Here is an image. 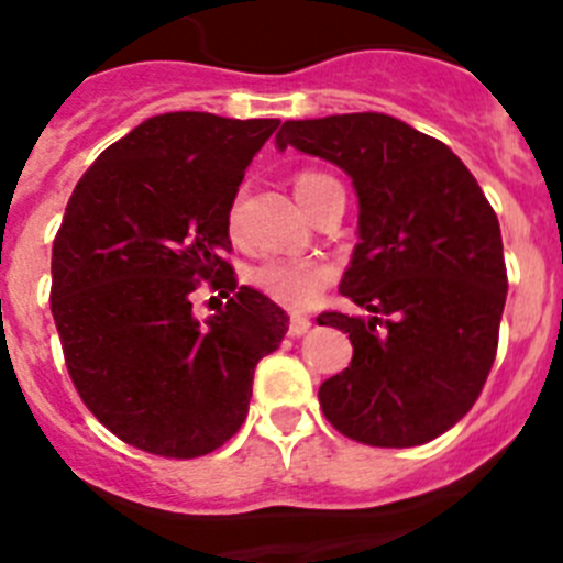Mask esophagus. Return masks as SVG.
I'll use <instances>...</instances> for the list:
<instances>
[{
	"mask_svg": "<svg viewBox=\"0 0 563 563\" xmlns=\"http://www.w3.org/2000/svg\"><path fill=\"white\" fill-rule=\"evenodd\" d=\"M309 327H312V321H309L307 316H292L287 334H290V338H301V334L309 332Z\"/></svg>",
	"mask_w": 563,
	"mask_h": 563,
	"instance_id": "obj_1",
	"label": "esophagus"
}]
</instances>
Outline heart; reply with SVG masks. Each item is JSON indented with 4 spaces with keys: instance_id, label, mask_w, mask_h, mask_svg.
Returning <instances> with one entry per match:
<instances>
[{
    "instance_id": "1",
    "label": "heart",
    "mask_w": 563,
    "mask_h": 563,
    "mask_svg": "<svg viewBox=\"0 0 563 563\" xmlns=\"http://www.w3.org/2000/svg\"><path fill=\"white\" fill-rule=\"evenodd\" d=\"M327 180L321 173H303L296 178V198L303 206V198L316 184ZM236 218L240 209H231L229 225L236 231ZM334 278V267L327 260L318 256H267V260L256 262L245 271V282L254 287L256 292L267 296L271 301L282 303L290 309H303L309 303H316L318 296L329 287Z\"/></svg>"
}]
</instances>
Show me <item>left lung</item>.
Segmentation results:
<instances>
[{
  "label": "left lung",
  "instance_id": "obj_1",
  "mask_svg": "<svg viewBox=\"0 0 563 563\" xmlns=\"http://www.w3.org/2000/svg\"><path fill=\"white\" fill-rule=\"evenodd\" d=\"M276 147L338 164L360 200L340 292L371 318H318L354 345L318 390L323 416L368 446L432 441L472 410L497 354L508 276L492 203L446 144L388 113L290 120Z\"/></svg>",
  "mask_w": 563,
  "mask_h": 563
}]
</instances>
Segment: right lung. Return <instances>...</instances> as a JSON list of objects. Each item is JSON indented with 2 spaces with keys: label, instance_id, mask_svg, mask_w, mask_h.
<instances>
[{
  "label": "right lung",
  "instance_id": "1",
  "mask_svg": "<svg viewBox=\"0 0 563 563\" xmlns=\"http://www.w3.org/2000/svg\"><path fill=\"white\" fill-rule=\"evenodd\" d=\"M278 120L158 113L100 153L53 245V318L77 394L136 450L200 457L242 427L287 312L236 285L229 214ZM200 280L230 298L200 324Z\"/></svg>",
  "mask_w": 563,
  "mask_h": 563
}]
</instances>
